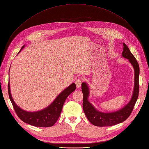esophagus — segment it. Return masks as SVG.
<instances>
[{
	"instance_id": "obj_1",
	"label": "esophagus",
	"mask_w": 149,
	"mask_h": 149,
	"mask_svg": "<svg viewBox=\"0 0 149 149\" xmlns=\"http://www.w3.org/2000/svg\"><path fill=\"white\" fill-rule=\"evenodd\" d=\"M75 84L76 86V88H79L81 87V85L82 84V80L81 79H77L75 81Z\"/></svg>"
}]
</instances>
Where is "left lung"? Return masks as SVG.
Listing matches in <instances>:
<instances>
[{
  "instance_id": "1",
  "label": "left lung",
  "mask_w": 149,
  "mask_h": 149,
  "mask_svg": "<svg viewBox=\"0 0 149 149\" xmlns=\"http://www.w3.org/2000/svg\"><path fill=\"white\" fill-rule=\"evenodd\" d=\"M123 45L124 48L122 56L129 60L134 70V86L132 97L127 104L120 109L111 112H102L97 110L91 104V103L89 102L88 100L89 96V86L86 83L83 82L81 84V91L83 94V111L89 121L94 125L106 127L123 123L131 114L135 104L137 100L139 92V66L136 58L130 52L128 47L124 43Z\"/></svg>"
}]
</instances>
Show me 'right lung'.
I'll return each instance as SVG.
<instances>
[{
    "label": "right lung",
    "instance_id": "right-lung-1",
    "mask_svg": "<svg viewBox=\"0 0 149 149\" xmlns=\"http://www.w3.org/2000/svg\"><path fill=\"white\" fill-rule=\"evenodd\" d=\"M25 45L22 47L19 54ZM76 89L75 83H72L65 89L48 107L35 112H29L22 109L13 101L10 92V83L8 84V96L18 117L25 123L38 127H48L55 124L59 118L65 100Z\"/></svg>",
    "mask_w": 149,
    "mask_h": 149
}]
</instances>
